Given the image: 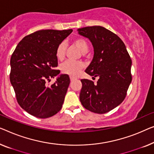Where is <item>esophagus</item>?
Returning a JSON list of instances; mask_svg holds the SVG:
<instances>
[{"mask_svg":"<svg viewBox=\"0 0 154 154\" xmlns=\"http://www.w3.org/2000/svg\"><path fill=\"white\" fill-rule=\"evenodd\" d=\"M75 79V78L74 77H73V76H70V80H71V81H73V80Z\"/></svg>","mask_w":154,"mask_h":154,"instance_id":"esophagus-1","label":"esophagus"}]
</instances>
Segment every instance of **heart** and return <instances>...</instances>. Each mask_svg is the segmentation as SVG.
Instances as JSON below:
<instances>
[{"mask_svg":"<svg viewBox=\"0 0 154 154\" xmlns=\"http://www.w3.org/2000/svg\"><path fill=\"white\" fill-rule=\"evenodd\" d=\"M73 44L79 48V51L82 53L85 54L88 53L89 50V45L87 41L83 38H76L73 41ZM66 52V44L64 42H61L60 44L57 46L56 48V55L57 58L62 60L64 59L65 56ZM84 68V64L82 62H72L70 60H67L64 62L63 64H61L60 69L62 73L68 74L70 75H77Z\"/></svg>","mask_w":154,"mask_h":154,"instance_id":"heart-1","label":"heart"}]
</instances>
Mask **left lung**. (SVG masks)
<instances>
[{
    "label": "left lung",
    "instance_id": "8db88e82",
    "mask_svg": "<svg viewBox=\"0 0 154 154\" xmlns=\"http://www.w3.org/2000/svg\"><path fill=\"white\" fill-rule=\"evenodd\" d=\"M92 42L94 57L85 72L99 78L97 84L82 79L80 101L91 112L104 114L124 101L132 81L131 57L117 35L99 26L78 29ZM93 77V78H94Z\"/></svg>",
    "mask_w": 154,
    "mask_h": 154
}]
</instances>
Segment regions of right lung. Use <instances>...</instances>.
<instances>
[{"label":"right lung","instance_id":"add662e5","mask_svg":"<svg viewBox=\"0 0 154 154\" xmlns=\"http://www.w3.org/2000/svg\"><path fill=\"white\" fill-rule=\"evenodd\" d=\"M72 29L42 30L23 37L10 60V79L19 106L31 115L48 118L61 110L70 79L60 75L54 83L51 78L60 73L56 48Z\"/></svg>","mask_w":154,"mask_h":154}]
</instances>
